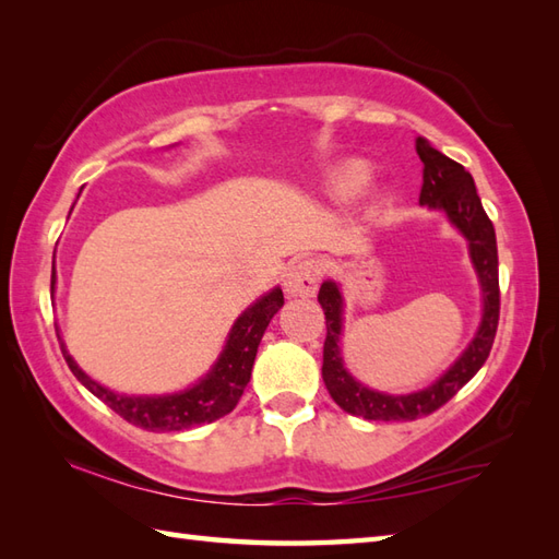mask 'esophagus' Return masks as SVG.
Masks as SVG:
<instances>
[{"label": "esophagus", "instance_id": "34e87169", "mask_svg": "<svg viewBox=\"0 0 559 559\" xmlns=\"http://www.w3.org/2000/svg\"><path fill=\"white\" fill-rule=\"evenodd\" d=\"M324 264L319 259H300L286 273V293L293 298H312L322 281Z\"/></svg>", "mask_w": 559, "mask_h": 559}]
</instances>
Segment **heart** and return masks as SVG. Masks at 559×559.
<instances>
[{
	"label": "heart",
	"mask_w": 559,
	"mask_h": 559,
	"mask_svg": "<svg viewBox=\"0 0 559 559\" xmlns=\"http://www.w3.org/2000/svg\"><path fill=\"white\" fill-rule=\"evenodd\" d=\"M367 180H370V168L360 160H350L346 165H341V170L336 173L334 194L338 199H350L360 192Z\"/></svg>",
	"instance_id": "obj_1"
}]
</instances>
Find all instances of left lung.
<instances>
[{
  "instance_id": "8db88e82",
  "label": "left lung",
  "mask_w": 559,
  "mask_h": 559,
  "mask_svg": "<svg viewBox=\"0 0 559 559\" xmlns=\"http://www.w3.org/2000/svg\"><path fill=\"white\" fill-rule=\"evenodd\" d=\"M415 151L423 160V189L420 204L437 211H444L449 221L456 225L461 235L468 240L471 261L476 266L480 288H483V322L468 348L449 370L423 391L403 396L382 394V391L367 389L355 382L350 372L343 367L341 358V329H343V298L334 281H324L319 288L317 300L322 305L326 317V341H324V365L322 377L331 399L338 406L360 415L365 420H415L430 415L456 394V391L471 382L483 362L488 360L490 348L500 322V269H497V240L492 221L485 213L480 197L476 192L471 173L456 160L447 158L444 153L430 146V141L418 136Z\"/></svg>"
}]
</instances>
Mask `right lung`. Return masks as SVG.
<instances>
[{
	"instance_id": "right-lung-1",
	"label": "right lung",
	"mask_w": 559,
	"mask_h": 559,
	"mask_svg": "<svg viewBox=\"0 0 559 559\" xmlns=\"http://www.w3.org/2000/svg\"><path fill=\"white\" fill-rule=\"evenodd\" d=\"M52 290H55V269H52ZM283 307V290L273 288L264 298H259L252 307L237 317L230 329L228 343L221 353L211 372L199 379L180 394L165 396H127L105 389L81 370L74 358L67 353L62 343V355L79 382L86 386L93 396H98L105 406H110L120 418L132 423L148 432H173L187 430V427L213 423L228 415L252 377V365L257 358L259 341L264 336L269 322Z\"/></svg>"
}]
</instances>
